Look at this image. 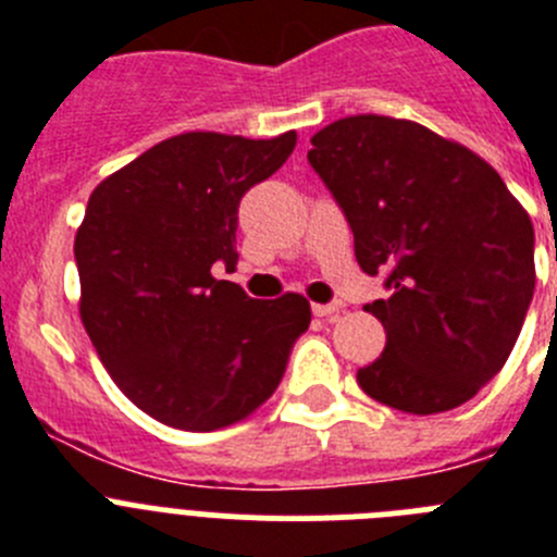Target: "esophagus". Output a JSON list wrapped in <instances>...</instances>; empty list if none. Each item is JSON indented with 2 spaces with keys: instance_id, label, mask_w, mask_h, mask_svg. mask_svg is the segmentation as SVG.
Returning <instances> with one entry per match:
<instances>
[{
  "instance_id": "1",
  "label": "esophagus",
  "mask_w": 557,
  "mask_h": 557,
  "mask_svg": "<svg viewBox=\"0 0 557 557\" xmlns=\"http://www.w3.org/2000/svg\"><path fill=\"white\" fill-rule=\"evenodd\" d=\"M339 304H314L312 307V312L318 314V318H326V321H334V318H337L339 314Z\"/></svg>"
}]
</instances>
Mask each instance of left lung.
<instances>
[{
  "mask_svg": "<svg viewBox=\"0 0 557 557\" xmlns=\"http://www.w3.org/2000/svg\"><path fill=\"white\" fill-rule=\"evenodd\" d=\"M307 159L359 268L391 293L366 307L387 343L359 387L412 416L466 405L508 362L533 301L528 211L476 152L418 122L346 116L314 133Z\"/></svg>",
  "mask_w": 557,
  "mask_h": 557,
  "instance_id": "1",
  "label": "left lung"
}]
</instances>
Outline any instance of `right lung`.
<instances>
[{"label":"right lung","instance_id":"add662e5","mask_svg":"<svg viewBox=\"0 0 557 557\" xmlns=\"http://www.w3.org/2000/svg\"><path fill=\"white\" fill-rule=\"evenodd\" d=\"M181 133L102 181L75 236L81 318L133 405L186 432L243 421L287 371L312 321L304 295L256 301L211 268L236 264V211L295 150Z\"/></svg>","mask_w":557,"mask_h":557}]
</instances>
